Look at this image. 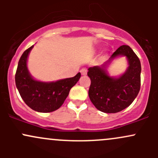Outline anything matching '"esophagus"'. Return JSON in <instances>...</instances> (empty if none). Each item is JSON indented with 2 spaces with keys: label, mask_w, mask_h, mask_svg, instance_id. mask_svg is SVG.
Instances as JSON below:
<instances>
[{
  "label": "esophagus",
  "mask_w": 158,
  "mask_h": 158,
  "mask_svg": "<svg viewBox=\"0 0 158 158\" xmlns=\"http://www.w3.org/2000/svg\"><path fill=\"white\" fill-rule=\"evenodd\" d=\"M80 73L82 76H85L87 74V69H82L80 70Z\"/></svg>",
  "instance_id": "obj_1"
}]
</instances>
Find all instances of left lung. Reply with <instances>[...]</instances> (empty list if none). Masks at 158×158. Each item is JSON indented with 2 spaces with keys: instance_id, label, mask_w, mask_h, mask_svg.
<instances>
[{
  "instance_id": "obj_1",
  "label": "left lung",
  "mask_w": 158,
  "mask_h": 158,
  "mask_svg": "<svg viewBox=\"0 0 158 158\" xmlns=\"http://www.w3.org/2000/svg\"><path fill=\"white\" fill-rule=\"evenodd\" d=\"M121 55L128 60L129 67L118 77H111L107 67ZM87 75L91 79L89 96L92 104L105 113H116L128 107L138 95L141 86V62L132 49L121 46L102 66L89 67Z\"/></svg>"
}]
</instances>
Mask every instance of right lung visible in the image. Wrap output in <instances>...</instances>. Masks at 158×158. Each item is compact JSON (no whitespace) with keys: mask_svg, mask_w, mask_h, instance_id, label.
<instances>
[{"mask_svg":"<svg viewBox=\"0 0 158 158\" xmlns=\"http://www.w3.org/2000/svg\"><path fill=\"white\" fill-rule=\"evenodd\" d=\"M33 46L23 52L18 62L15 75L17 89L22 99L38 112H51L60 109L69 93L70 89L80 79V73L74 77L56 82H41L32 77L27 69V58Z\"/></svg>","mask_w":158,"mask_h":158,"instance_id":"add662e5","label":"right lung"}]
</instances>
